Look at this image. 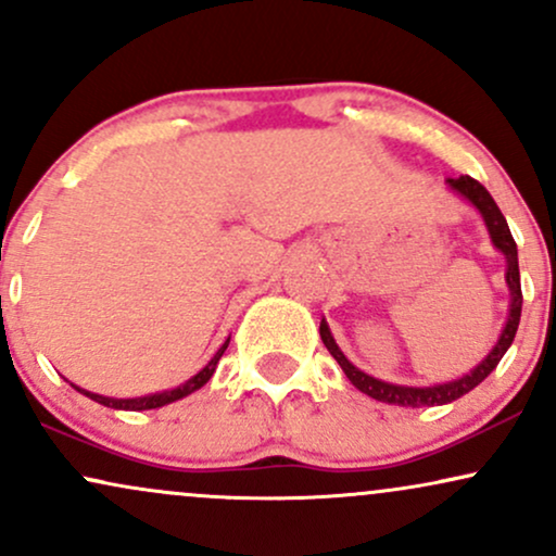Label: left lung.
I'll return each mask as SVG.
<instances>
[{"label":"left lung","instance_id":"1","mask_svg":"<svg viewBox=\"0 0 556 556\" xmlns=\"http://www.w3.org/2000/svg\"><path fill=\"white\" fill-rule=\"evenodd\" d=\"M448 185L456 190L458 195L467 198V201L475 205L479 214H482L484 224H488L490 237H492V244H495L497 250L505 255V260H508V273H505V280H508V289H510L508 321H505V330H503V334H500L497 345L492 348L488 358L479 363V366L471 374L462 376V379H456V381H448V383H435V387H400V383L379 381V379H374V376L363 374L361 368H355L353 363L348 361L345 355H342L340 348L334 345L330 327H327V321L321 319L319 334H321V342H325L327 351H330L332 358L340 363V368L345 371V376L351 379L355 389H361L363 394L374 396V400H379V402L400 404V407H435V404L454 402V400H458V396L471 392L477 383H482L492 371H495L500 358H503L505 351H508V348L513 345V338H516V332H518L520 306H523V293H520L518 247H516V239H513V235H510V226H508V222H505L503 211L497 208V203L492 201L488 188H484L482 182H477L475 177H469V175L451 177Z\"/></svg>","mask_w":556,"mask_h":556}]
</instances>
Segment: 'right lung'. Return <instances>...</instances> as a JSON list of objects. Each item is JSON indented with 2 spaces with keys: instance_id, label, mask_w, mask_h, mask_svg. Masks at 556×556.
I'll use <instances>...</instances> for the list:
<instances>
[{
  "instance_id": "right-lung-1",
  "label": "right lung",
  "mask_w": 556,
  "mask_h": 556,
  "mask_svg": "<svg viewBox=\"0 0 556 556\" xmlns=\"http://www.w3.org/2000/svg\"><path fill=\"white\" fill-rule=\"evenodd\" d=\"M226 348H229V340H226L224 345L218 348V353L214 355V358L208 361V366H205L203 371H198V374L193 376V379H188V381H185V383H180V387L173 389V392L149 394V396H136V400H113V396L89 394V392H85V389H79V387H74V389H77V392H81V394H87L89 400H94V402L105 404V407H113V409H134V413H139V409H154V407H164V404H169V402H175V400H182V396L193 394L195 389H201L203 383L208 381L211 376H214L216 366H218V361H222V355H224Z\"/></svg>"
}]
</instances>
